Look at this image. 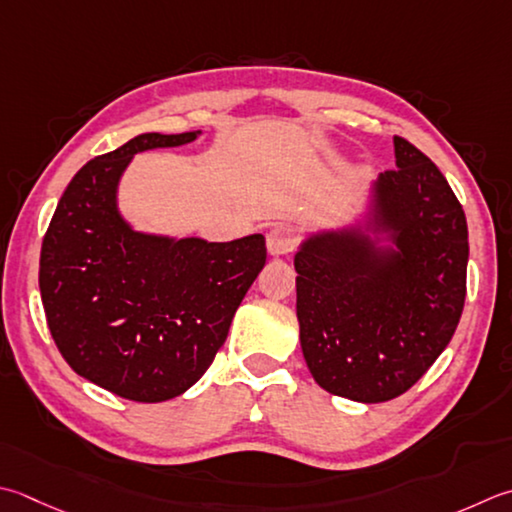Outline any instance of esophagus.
<instances>
[{"mask_svg": "<svg viewBox=\"0 0 512 512\" xmlns=\"http://www.w3.org/2000/svg\"><path fill=\"white\" fill-rule=\"evenodd\" d=\"M297 233H295V228H290V226H284V224H279V226H273L268 230V235H266V248H268V253L270 255H286V253H293L295 250V246H297Z\"/></svg>", "mask_w": 512, "mask_h": 512, "instance_id": "1", "label": "esophagus"}]
</instances>
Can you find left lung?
Here are the masks:
<instances>
[{
	"mask_svg": "<svg viewBox=\"0 0 512 512\" xmlns=\"http://www.w3.org/2000/svg\"><path fill=\"white\" fill-rule=\"evenodd\" d=\"M393 144L397 168L377 177L366 222L310 235L295 255L310 375L364 404L399 397L433 366L466 299L464 208L422 150Z\"/></svg>",
	"mask_w": 512,
	"mask_h": 512,
	"instance_id": "8db88e82",
	"label": "left lung"
}]
</instances>
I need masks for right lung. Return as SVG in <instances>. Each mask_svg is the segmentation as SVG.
<instances>
[{
	"instance_id": "obj_1",
	"label": "right lung",
	"mask_w": 512,
	"mask_h": 512,
	"mask_svg": "<svg viewBox=\"0 0 512 512\" xmlns=\"http://www.w3.org/2000/svg\"><path fill=\"white\" fill-rule=\"evenodd\" d=\"M202 130L144 133L70 179L42 242L39 290L68 366L133 402L182 395L213 364L235 310L266 264L264 235L233 242L137 233L117 186L137 153Z\"/></svg>"
}]
</instances>
